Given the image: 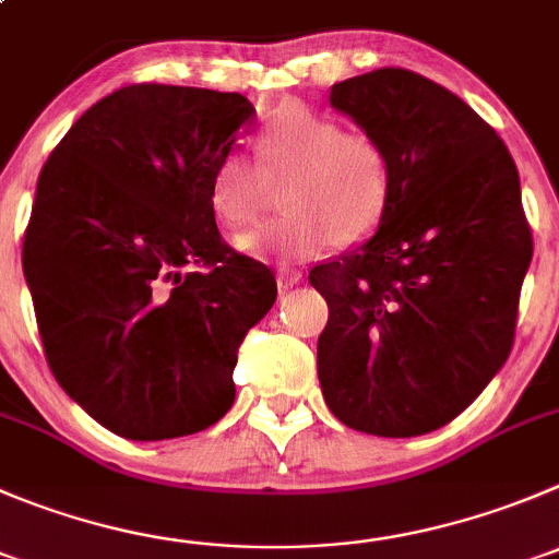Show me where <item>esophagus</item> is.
Returning a JSON list of instances; mask_svg holds the SVG:
<instances>
[{
	"label": "esophagus",
	"mask_w": 559,
	"mask_h": 559,
	"mask_svg": "<svg viewBox=\"0 0 559 559\" xmlns=\"http://www.w3.org/2000/svg\"><path fill=\"white\" fill-rule=\"evenodd\" d=\"M296 283H301V271L280 269V274H276V285H280V288H294Z\"/></svg>",
	"instance_id": "esophagus-1"
}]
</instances>
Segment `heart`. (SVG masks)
Wrapping results in <instances>:
<instances>
[{"mask_svg": "<svg viewBox=\"0 0 559 559\" xmlns=\"http://www.w3.org/2000/svg\"><path fill=\"white\" fill-rule=\"evenodd\" d=\"M254 163L238 153L216 164L209 183L211 214L230 230L252 225L269 197L283 189L288 214L263 230L238 236L249 254L285 260L318 258L334 243L373 236L392 203V156L362 129H343L337 117L290 100L265 117L254 136Z\"/></svg>", "mask_w": 559, "mask_h": 559, "instance_id": "heart-1", "label": "heart"}]
</instances>
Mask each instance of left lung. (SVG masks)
I'll return each mask as SVG.
<instances>
[{
	"instance_id": "obj_1",
	"label": "left lung",
	"mask_w": 559,
	"mask_h": 559,
	"mask_svg": "<svg viewBox=\"0 0 559 559\" xmlns=\"http://www.w3.org/2000/svg\"><path fill=\"white\" fill-rule=\"evenodd\" d=\"M392 156L379 233L310 271L329 305L318 379L334 417L419 436L459 417L513 348L533 260L513 156L459 95L406 68L329 93Z\"/></svg>"
}]
</instances>
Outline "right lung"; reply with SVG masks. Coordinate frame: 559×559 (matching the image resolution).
<instances>
[{"mask_svg": "<svg viewBox=\"0 0 559 559\" xmlns=\"http://www.w3.org/2000/svg\"><path fill=\"white\" fill-rule=\"evenodd\" d=\"M252 120L241 93L129 84L40 169L21 249L37 332L62 390L111 433L189 436L236 401L238 345L276 280L222 241L209 183Z\"/></svg>", "mask_w": 559, "mask_h": 559, "instance_id": "obj_1", "label": "right lung"}]
</instances>
